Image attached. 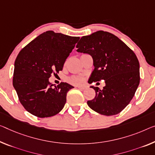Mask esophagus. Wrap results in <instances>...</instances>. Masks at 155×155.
<instances>
[{
	"label": "esophagus",
	"mask_w": 155,
	"mask_h": 155,
	"mask_svg": "<svg viewBox=\"0 0 155 155\" xmlns=\"http://www.w3.org/2000/svg\"><path fill=\"white\" fill-rule=\"evenodd\" d=\"M78 89H80V90H85L86 89V87H82V86H79V87H77Z\"/></svg>",
	"instance_id": "esophagus-1"
}]
</instances>
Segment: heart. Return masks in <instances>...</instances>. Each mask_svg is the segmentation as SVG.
Instances as JSON below:
<instances>
[{"label": "heart", "instance_id": "1", "mask_svg": "<svg viewBox=\"0 0 155 155\" xmlns=\"http://www.w3.org/2000/svg\"><path fill=\"white\" fill-rule=\"evenodd\" d=\"M83 80H84V78H83L82 76H80V75L72 76V77H71L69 79H68V81H69L71 84H75V85H78V84H82Z\"/></svg>", "mask_w": 155, "mask_h": 155}]
</instances>
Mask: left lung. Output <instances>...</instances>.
<instances>
[{
	"label": "left lung",
	"instance_id": "left-lung-1",
	"mask_svg": "<svg viewBox=\"0 0 155 155\" xmlns=\"http://www.w3.org/2000/svg\"><path fill=\"white\" fill-rule=\"evenodd\" d=\"M76 47L80 53L91 54L94 70L89 82L104 80L102 89L91 87L96 96L87 104L104 116L121 112L134 97L140 82L139 62L124 42L108 32L97 31L81 38Z\"/></svg>",
	"mask_w": 155,
	"mask_h": 155
}]
</instances>
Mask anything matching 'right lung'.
<instances>
[{
	"mask_svg": "<svg viewBox=\"0 0 155 155\" xmlns=\"http://www.w3.org/2000/svg\"><path fill=\"white\" fill-rule=\"evenodd\" d=\"M80 37L47 31L25 46L14 63L13 86L18 100L28 112L39 118L58 114L66 102V94L74 88L61 82L54 88L48 79L63 69Z\"/></svg>",
	"mask_w": 155,
	"mask_h": 155,
	"instance_id": "right-lung-1",
	"label": "right lung"
}]
</instances>
